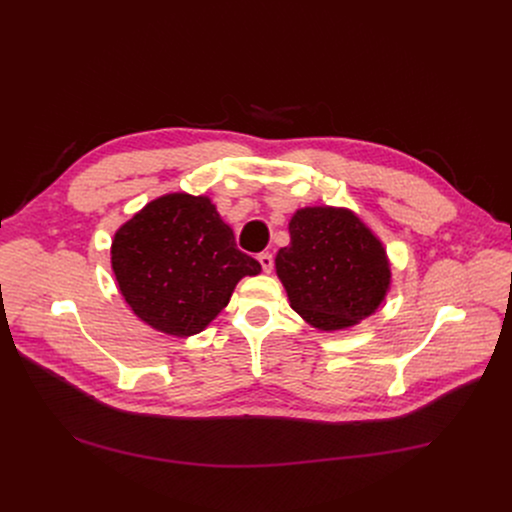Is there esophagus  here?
Here are the masks:
<instances>
[{"label":"esophagus","mask_w":512,"mask_h":512,"mask_svg":"<svg viewBox=\"0 0 512 512\" xmlns=\"http://www.w3.org/2000/svg\"><path fill=\"white\" fill-rule=\"evenodd\" d=\"M257 259H259L263 271H265V273H271V269H273V255H271V253H261Z\"/></svg>","instance_id":"1"}]
</instances>
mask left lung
<instances>
[{
    "instance_id": "8db88e82",
    "label": "left lung",
    "mask_w": 512,
    "mask_h": 512,
    "mask_svg": "<svg viewBox=\"0 0 512 512\" xmlns=\"http://www.w3.org/2000/svg\"><path fill=\"white\" fill-rule=\"evenodd\" d=\"M289 235L275 269L304 320L340 330L377 310L389 287V261L358 216L330 206L302 208L291 218Z\"/></svg>"
}]
</instances>
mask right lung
I'll use <instances>...</instances> for the list:
<instances>
[{
  "label": "right lung",
  "mask_w": 512,
  "mask_h": 512,
  "mask_svg": "<svg viewBox=\"0 0 512 512\" xmlns=\"http://www.w3.org/2000/svg\"><path fill=\"white\" fill-rule=\"evenodd\" d=\"M111 263L131 310L152 328L190 336L221 312L235 285L261 271L204 196L168 194L125 223Z\"/></svg>",
  "instance_id": "right-lung-1"
}]
</instances>
